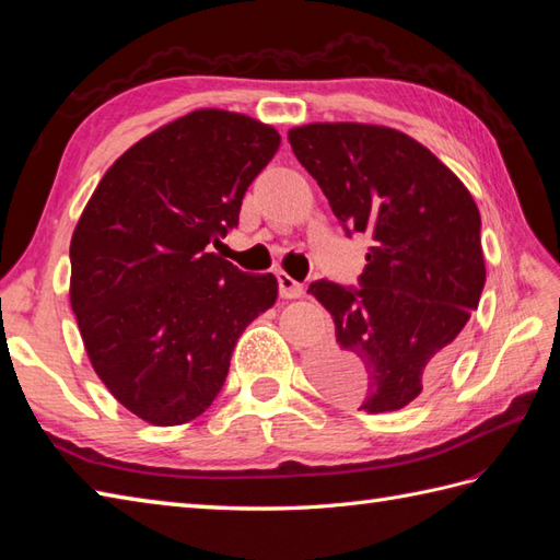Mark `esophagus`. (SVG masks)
I'll return each mask as SVG.
<instances>
[{
	"mask_svg": "<svg viewBox=\"0 0 560 560\" xmlns=\"http://www.w3.org/2000/svg\"><path fill=\"white\" fill-rule=\"evenodd\" d=\"M277 279H279V293H281V299H301V295L305 293L303 283H299L293 277H289L287 271H281Z\"/></svg>",
	"mask_w": 560,
	"mask_h": 560,
	"instance_id": "1",
	"label": "esophagus"
}]
</instances>
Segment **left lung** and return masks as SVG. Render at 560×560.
<instances>
[{
	"mask_svg": "<svg viewBox=\"0 0 560 560\" xmlns=\"http://www.w3.org/2000/svg\"><path fill=\"white\" fill-rule=\"evenodd\" d=\"M289 141L347 235H373L361 287L323 279L307 289L337 335L311 373L349 407L397 411L443 375L477 311L479 209L445 163L397 129L315 122L291 129Z\"/></svg>",
	"mask_w": 560,
	"mask_h": 560,
	"instance_id": "1",
	"label": "left lung"
}]
</instances>
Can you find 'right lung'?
I'll use <instances>...</instances> for the list:
<instances>
[{"label": "right lung", "mask_w": 560, "mask_h": 560, "mask_svg": "<svg viewBox=\"0 0 560 560\" xmlns=\"http://www.w3.org/2000/svg\"><path fill=\"white\" fill-rule=\"evenodd\" d=\"M277 129L195 110L144 137L103 175L71 235L69 299L110 395L153 425L205 413L235 341L277 301L273 273L209 253L237 225Z\"/></svg>", "instance_id": "add662e5"}]
</instances>
